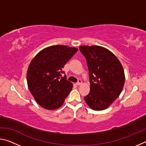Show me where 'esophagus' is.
<instances>
[{
  "label": "esophagus",
  "instance_id": "obj_1",
  "mask_svg": "<svg viewBox=\"0 0 146 146\" xmlns=\"http://www.w3.org/2000/svg\"><path fill=\"white\" fill-rule=\"evenodd\" d=\"M82 80H80V79H79V80H78V82H76V85H77V86H80V84H82Z\"/></svg>",
  "mask_w": 146,
  "mask_h": 146
}]
</instances>
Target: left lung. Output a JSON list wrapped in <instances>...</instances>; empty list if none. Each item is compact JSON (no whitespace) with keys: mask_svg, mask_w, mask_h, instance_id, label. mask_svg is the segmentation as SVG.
Returning <instances> with one entry per match:
<instances>
[{"mask_svg":"<svg viewBox=\"0 0 146 146\" xmlns=\"http://www.w3.org/2000/svg\"><path fill=\"white\" fill-rule=\"evenodd\" d=\"M79 49L87 62L90 91L84 97L96 111L108 108L118 97L125 82L119 60L110 50L99 46H80Z\"/></svg>","mask_w":146,"mask_h":146,"instance_id":"1","label":"left lung"}]
</instances>
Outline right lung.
I'll list each match as a JSON object with an SVG mask.
<instances>
[{
    "label": "right lung",
    "instance_id": "1",
    "mask_svg": "<svg viewBox=\"0 0 146 146\" xmlns=\"http://www.w3.org/2000/svg\"><path fill=\"white\" fill-rule=\"evenodd\" d=\"M77 48L55 45L42 49L33 58L27 71V82L31 95L41 107L58 109L72 90L62 68Z\"/></svg>",
    "mask_w": 146,
    "mask_h": 146
}]
</instances>
